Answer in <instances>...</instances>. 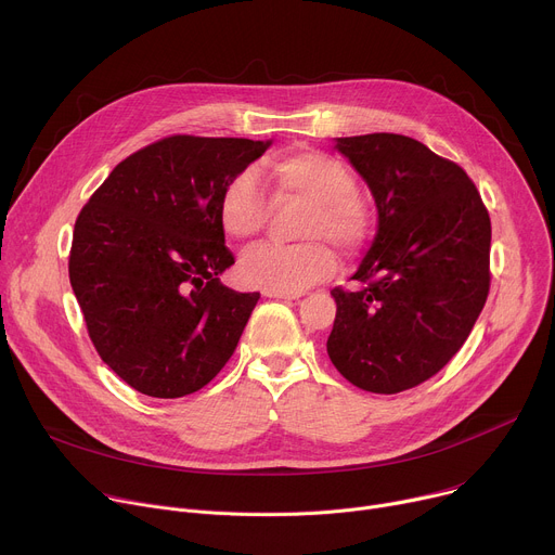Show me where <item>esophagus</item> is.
I'll return each instance as SVG.
<instances>
[{
  "mask_svg": "<svg viewBox=\"0 0 555 555\" xmlns=\"http://www.w3.org/2000/svg\"><path fill=\"white\" fill-rule=\"evenodd\" d=\"M263 294L268 298H281V300H296L300 294H289V292H281V289H263Z\"/></svg>",
  "mask_w": 555,
  "mask_h": 555,
  "instance_id": "1",
  "label": "esophagus"
}]
</instances>
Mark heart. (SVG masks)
Listing matches in <instances>:
<instances>
[{"mask_svg":"<svg viewBox=\"0 0 555 555\" xmlns=\"http://www.w3.org/2000/svg\"><path fill=\"white\" fill-rule=\"evenodd\" d=\"M268 182L276 206L300 204L296 246L263 244L240 261V276L248 285L300 294L336 272V257L327 244L345 255H356L369 240L373 212L356 191L351 169L338 157L296 149L268 165ZM270 217V202L253 171L234 173L217 202V219L225 236L253 240Z\"/></svg>","mask_w":555,"mask_h":555,"instance_id":"heart-1","label":"heart"}]
</instances>
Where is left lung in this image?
<instances>
[{
  "label": "left lung",
  "mask_w": 555,
  "mask_h": 555,
  "mask_svg": "<svg viewBox=\"0 0 555 555\" xmlns=\"http://www.w3.org/2000/svg\"><path fill=\"white\" fill-rule=\"evenodd\" d=\"M336 149L369 184L377 234L358 289L334 287V366L358 388L402 392L439 373L490 294V212L452 160L415 138L366 133Z\"/></svg>",
  "instance_id": "obj_1"
}]
</instances>
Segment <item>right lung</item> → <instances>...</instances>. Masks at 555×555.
Wrapping results in <instances>:
<instances>
[{
  "instance_id": "right-lung-1",
  "label": "right lung",
  "mask_w": 555,
  "mask_h": 555,
  "mask_svg": "<svg viewBox=\"0 0 555 555\" xmlns=\"http://www.w3.org/2000/svg\"><path fill=\"white\" fill-rule=\"evenodd\" d=\"M268 146L163 138L125 157L78 212L69 283L99 356L138 392L184 398L236 349L259 292L219 281L234 257L217 202Z\"/></svg>"
}]
</instances>
